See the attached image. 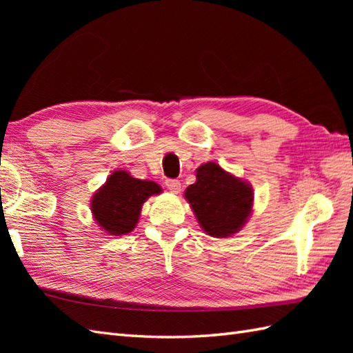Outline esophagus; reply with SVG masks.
<instances>
[{
	"label": "esophagus",
	"mask_w": 353,
	"mask_h": 353,
	"mask_svg": "<svg viewBox=\"0 0 353 353\" xmlns=\"http://www.w3.org/2000/svg\"><path fill=\"white\" fill-rule=\"evenodd\" d=\"M165 186H167L171 192L177 194V192H181L182 185H181V181H177V179H167V181H165Z\"/></svg>",
	"instance_id": "esophagus-1"
}]
</instances>
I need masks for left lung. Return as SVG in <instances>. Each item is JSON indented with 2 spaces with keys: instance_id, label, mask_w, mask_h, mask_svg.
I'll return each instance as SVG.
<instances>
[{
  "instance_id": "1",
  "label": "left lung",
  "mask_w": 353,
  "mask_h": 353,
  "mask_svg": "<svg viewBox=\"0 0 353 353\" xmlns=\"http://www.w3.org/2000/svg\"><path fill=\"white\" fill-rule=\"evenodd\" d=\"M197 181L185 191L194 214L208 235L226 238L241 229L253 206L252 186L229 174L219 163L197 168Z\"/></svg>"
}]
</instances>
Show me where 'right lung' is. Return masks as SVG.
<instances>
[{
    "label": "right lung",
    "mask_w": 353,
    "mask_h": 353,
    "mask_svg": "<svg viewBox=\"0 0 353 353\" xmlns=\"http://www.w3.org/2000/svg\"><path fill=\"white\" fill-rule=\"evenodd\" d=\"M162 188L152 181L132 177L124 170L114 171L94 194L91 209L95 221L110 235H127L134 229L144 201Z\"/></svg>",
    "instance_id": "add662e5"
}]
</instances>
